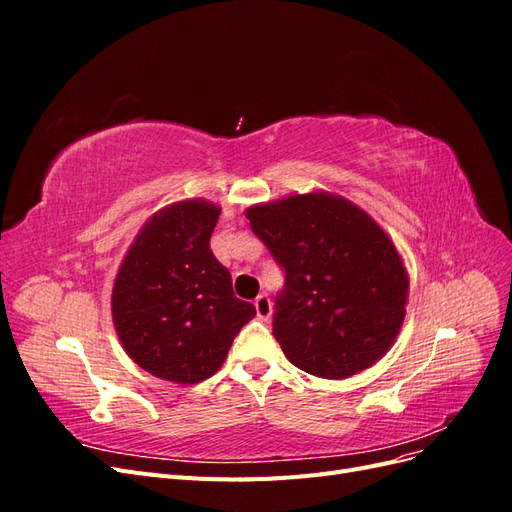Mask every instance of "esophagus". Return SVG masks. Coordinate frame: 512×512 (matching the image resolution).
Wrapping results in <instances>:
<instances>
[{
  "instance_id": "1",
  "label": "esophagus",
  "mask_w": 512,
  "mask_h": 512,
  "mask_svg": "<svg viewBox=\"0 0 512 512\" xmlns=\"http://www.w3.org/2000/svg\"><path fill=\"white\" fill-rule=\"evenodd\" d=\"M254 307H256V316L260 320H269L271 318V299L267 297V294H260V297L254 301Z\"/></svg>"
}]
</instances>
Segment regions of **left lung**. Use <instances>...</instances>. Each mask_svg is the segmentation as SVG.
Here are the masks:
<instances>
[{
	"mask_svg": "<svg viewBox=\"0 0 512 512\" xmlns=\"http://www.w3.org/2000/svg\"><path fill=\"white\" fill-rule=\"evenodd\" d=\"M245 218L286 271L273 335L292 365L344 380L391 350L410 280L395 243L367 211L320 190L252 205Z\"/></svg>",
	"mask_w": 512,
	"mask_h": 512,
	"instance_id": "1",
	"label": "left lung"
}]
</instances>
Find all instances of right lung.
I'll return each mask as SVG.
<instances>
[{
	"label": "right lung",
	"instance_id": "right-lung-1",
	"mask_svg": "<svg viewBox=\"0 0 512 512\" xmlns=\"http://www.w3.org/2000/svg\"><path fill=\"white\" fill-rule=\"evenodd\" d=\"M222 209L188 198L156 211L123 256L111 297L113 324L130 359L151 376L198 384L226 361L256 307L232 292L211 252Z\"/></svg>",
	"mask_w": 512,
	"mask_h": 512
}]
</instances>
